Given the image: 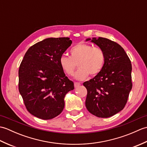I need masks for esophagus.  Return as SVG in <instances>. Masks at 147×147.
Masks as SVG:
<instances>
[{
    "label": "esophagus",
    "mask_w": 147,
    "mask_h": 147,
    "mask_svg": "<svg viewBox=\"0 0 147 147\" xmlns=\"http://www.w3.org/2000/svg\"><path fill=\"white\" fill-rule=\"evenodd\" d=\"M81 85V84L78 82H74V87L75 88H78V87L80 86Z\"/></svg>",
    "instance_id": "esophagus-1"
}]
</instances>
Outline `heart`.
<instances>
[{"instance_id": "1", "label": "heart", "mask_w": 147, "mask_h": 147, "mask_svg": "<svg viewBox=\"0 0 147 147\" xmlns=\"http://www.w3.org/2000/svg\"><path fill=\"white\" fill-rule=\"evenodd\" d=\"M105 59V52L100 47H93L86 43H80L70 50V57L62 55L59 62L68 76H73L78 64L79 69L74 74L76 80H83L90 74L96 76L101 71Z\"/></svg>"}]
</instances>
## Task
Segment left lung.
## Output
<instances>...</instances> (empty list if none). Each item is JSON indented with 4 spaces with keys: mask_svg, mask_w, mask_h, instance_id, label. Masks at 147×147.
I'll list each match as a JSON object with an SVG mask.
<instances>
[{
    "mask_svg": "<svg viewBox=\"0 0 147 147\" xmlns=\"http://www.w3.org/2000/svg\"><path fill=\"white\" fill-rule=\"evenodd\" d=\"M105 52L101 71L83 83L87 90L86 107L96 117L107 118L123 110L132 88V66L124 49L116 42L102 37L87 38Z\"/></svg>",
    "mask_w": 147,
    "mask_h": 147,
    "instance_id": "obj_1",
    "label": "left lung"
}]
</instances>
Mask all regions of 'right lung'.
Here are the masks:
<instances>
[{
	"instance_id": "1",
	"label": "right lung",
	"mask_w": 147,
	"mask_h": 147,
	"mask_svg": "<svg viewBox=\"0 0 147 147\" xmlns=\"http://www.w3.org/2000/svg\"><path fill=\"white\" fill-rule=\"evenodd\" d=\"M71 43L68 37L46 38L24 55L19 69V91L34 116L51 119L63 111L65 95L74 87L59 60Z\"/></svg>"
}]
</instances>
